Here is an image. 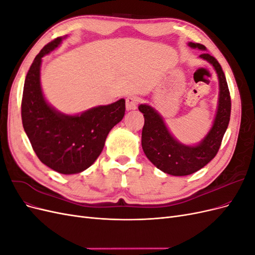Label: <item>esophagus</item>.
Returning <instances> with one entry per match:
<instances>
[{
    "label": "esophagus",
    "instance_id": "esophagus-1",
    "mask_svg": "<svg viewBox=\"0 0 255 255\" xmlns=\"http://www.w3.org/2000/svg\"><path fill=\"white\" fill-rule=\"evenodd\" d=\"M140 100L139 98H138L137 96H134V95H129L127 97L126 99V107L128 111H130V110H135L137 105L139 104Z\"/></svg>",
    "mask_w": 255,
    "mask_h": 255
}]
</instances>
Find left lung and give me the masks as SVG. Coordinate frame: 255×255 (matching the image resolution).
<instances>
[{
    "label": "left lung",
    "instance_id": "1",
    "mask_svg": "<svg viewBox=\"0 0 255 255\" xmlns=\"http://www.w3.org/2000/svg\"><path fill=\"white\" fill-rule=\"evenodd\" d=\"M191 48L205 50L203 44L189 42ZM200 57L211 63L219 79V104L214 125L210 133L195 146L177 142L169 133L160 116L151 106L141 104L139 111L143 114L144 125L141 133V144L145 156L159 170L171 175H188L200 170L216 156L221 145L223 135L228 128L231 116V96L226 75L218 60L208 53Z\"/></svg>",
    "mask_w": 255,
    "mask_h": 255
}]
</instances>
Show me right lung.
<instances>
[{"mask_svg": "<svg viewBox=\"0 0 255 255\" xmlns=\"http://www.w3.org/2000/svg\"><path fill=\"white\" fill-rule=\"evenodd\" d=\"M61 38L45 44L26 74L21 102L22 125L41 163L63 174L84 171L101 154L110 130L126 112L121 99L80 116L57 113L45 102L40 87L41 58L58 47Z\"/></svg>", "mask_w": 255, "mask_h": 255, "instance_id": "1", "label": "right lung"}]
</instances>
